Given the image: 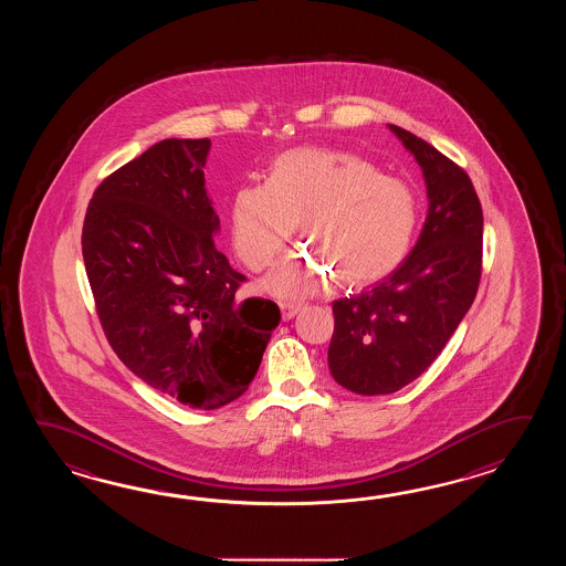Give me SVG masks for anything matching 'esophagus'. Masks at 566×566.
Listing matches in <instances>:
<instances>
[{"label": "esophagus", "instance_id": "obj_1", "mask_svg": "<svg viewBox=\"0 0 566 566\" xmlns=\"http://www.w3.org/2000/svg\"><path fill=\"white\" fill-rule=\"evenodd\" d=\"M279 307H281V313H283V319H291V317H295V315H297V312H300L301 303L281 301V303H279Z\"/></svg>", "mask_w": 566, "mask_h": 566}]
</instances>
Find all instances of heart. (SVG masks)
<instances>
[{"mask_svg": "<svg viewBox=\"0 0 566 566\" xmlns=\"http://www.w3.org/2000/svg\"><path fill=\"white\" fill-rule=\"evenodd\" d=\"M300 222L317 254L287 256L266 277L281 297L317 293L334 279L361 287L386 277L409 253L419 222L407 181L332 147H295L275 157L265 184H244L230 200V241L242 265L263 271Z\"/></svg>", "mask_w": 566, "mask_h": 566, "instance_id": "obj_1", "label": "heart"}]
</instances>
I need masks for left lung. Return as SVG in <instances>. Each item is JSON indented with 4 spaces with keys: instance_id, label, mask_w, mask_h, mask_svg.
<instances>
[{
    "instance_id": "8db88e82",
    "label": "left lung",
    "mask_w": 566,
    "mask_h": 566,
    "mask_svg": "<svg viewBox=\"0 0 566 566\" xmlns=\"http://www.w3.org/2000/svg\"><path fill=\"white\" fill-rule=\"evenodd\" d=\"M388 127L421 166L429 214L412 253L388 277L334 301L329 373L364 397L397 392L433 364L481 279L483 214L470 176L421 137Z\"/></svg>"
}]
</instances>
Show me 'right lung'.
I'll use <instances>...</instances> for the list:
<instances>
[{
  "label": "right lung",
  "instance_id": "add662e5",
  "mask_svg": "<svg viewBox=\"0 0 566 566\" xmlns=\"http://www.w3.org/2000/svg\"><path fill=\"white\" fill-rule=\"evenodd\" d=\"M210 139H164L93 193L83 259L111 348L144 382L192 409L241 397L281 319L237 300L247 281L214 244L205 188Z\"/></svg>",
  "mask_w": 566,
  "mask_h": 566
}]
</instances>
